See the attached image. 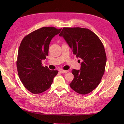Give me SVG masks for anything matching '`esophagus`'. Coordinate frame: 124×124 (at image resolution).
Segmentation results:
<instances>
[{
    "mask_svg": "<svg viewBox=\"0 0 124 124\" xmlns=\"http://www.w3.org/2000/svg\"><path fill=\"white\" fill-rule=\"evenodd\" d=\"M60 71L62 73H67L68 72V70H61Z\"/></svg>",
    "mask_w": 124,
    "mask_h": 124,
    "instance_id": "1",
    "label": "esophagus"
}]
</instances>
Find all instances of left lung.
Returning a JSON list of instances; mask_svg holds the SVG:
<instances>
[{
  "label": "left lung",
  "instance_id": "8db88e82",
  "mask_svg": "<svg viewBox=\"0 0 124 124\" xmlns=\"http://www.w3.org/2000/svg\"><path fill=\"white\" fill-rule=\"evenodd\" d=\"M59 36L64 38L73 54L83 60L80 70H72L74 78L70 87L80 94L91 93L104 73L107 56L103 45L96 34L86 28H63Z\"/></svg>",
  "mask_w": 124,
  "mask_h": 124
}]
</instances>
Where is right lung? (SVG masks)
<instances>
[{"mask_svg":"<svg viewBox=\"0 0 124 124\" xmlns=\"http://www.w3.org/2000/svg\"><path fill=\"white\" fill-rule=\"evenodd\" d=\"M62 29L43 27L24 37L18 51L16 66L21 81L29 91L40 94L51 87L58 71L43 67L41 60L48 54L52 39Z\"/></svg>","mask_w":124,"mask_h":124,"instance_id":"1","label":"right lung"}]
</instances>
